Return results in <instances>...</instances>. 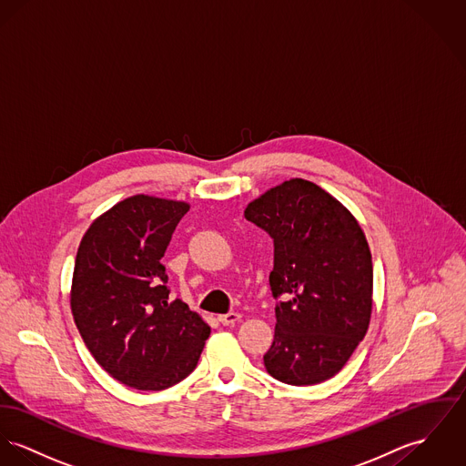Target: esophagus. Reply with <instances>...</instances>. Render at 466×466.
<instances>
[{"instance_id": "esophagus-1", "label": "esophagus", "mask_w": 466, "mask_h": 466, "mask_svg": "<svg viewBox=\"0 0 466 466\" xmlns=\"http://www.w3.org/2000/svg\"><path fill=\"white\" fill-rule=\"evenodd\" d=\"M222 326H235L238 320H240V315L238 313H226V315H218L217 319Z\"/></svg>"}]
</instances>
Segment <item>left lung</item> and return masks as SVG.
<instances>
[{
    "instance_id": "8db88e82",
    "label": "left lung",
    "mask_w": 466,
    "mask_h": 466,
    "mask_svg": "<svg viewBox=\"0 0 466 466\" xmlns=\"http://www.w3.org/2000/svg\"><path fill=\"white\" fill-rule=\"evenodd\" d=\"M246 218L274 242L268 276L276 331L263 356L278 381L308 386L333 378L363 339L372 313V256L350 212L306 179L270 188Z\"/></svg>"
}]
</instances>
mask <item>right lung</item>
Wrapping results in <instances>:
<instances>
[{
    "label": "right lung",
    "mask_w": 466,
    "mask_h": 466,
    "mask_svg": "<svg viewBox=\"0 0 466 466\" xmlns=\"http://www.w3.org/2000/svg\"><path fill=\"white\" fill-rule=\"evenodd\" d=\"M187 203L133 196L101 215L78 248L71 309L94 360L135 390H166L198 365L208 324L170 299L162 258Z\"/></svg>",
    "instance_id": "obj_1"
}]
</instances>
